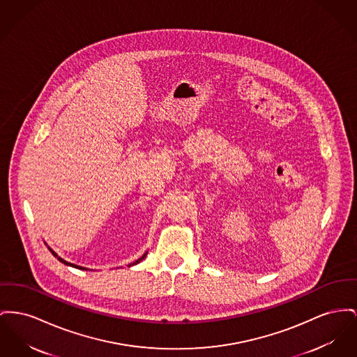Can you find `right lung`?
I'll return each mask as SVG.
<instances>
[{"label": "right lung", "instance_id": "right-lung-1", "mask_svg": "<svg viewBox=\"0 0 357 357\" xmlns=\"http://www.w3.org/2000/svg\"><path fill=\"white\" fill-rule=\"evenodd\" d=\"M50 251L52 252V255H54V256H55V257H58V260H59V261H62V263H64V264H66V266H71V267H74V268H78V270H86V268H84V267H79V266H75V264H71V263H68V261H66V260H63V259H62V257H59V256H58V255H56V253H55V252L52 251V250H50ZM146 255H147V253H144V255H143V256H142V257H140V259H139V260H136V261H135V263H133V264H132V266H135V264H137V263H139V261H142V260H143V259H144V257H146Z\"/></svg>", "mask_w": 357, "mask_h": 357}]
</instances>
